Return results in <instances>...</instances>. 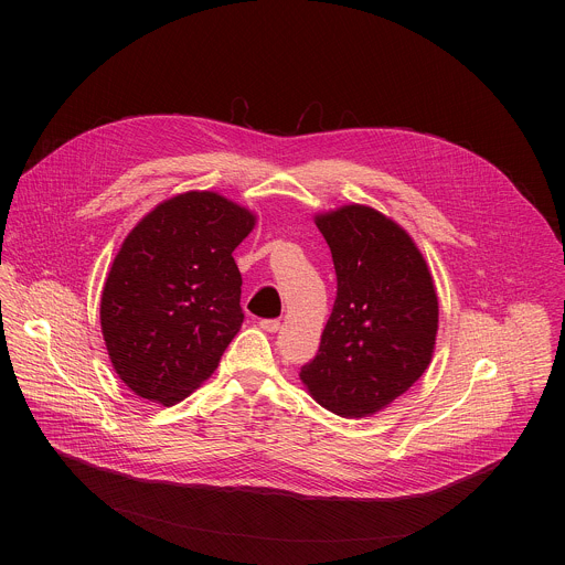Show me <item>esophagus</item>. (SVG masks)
<instances>
[{"label": "esophagus", "instance_id": "esophagus-1", "mask_svg": "<svg viewBox=\"0 0 565 565\" xmlns=\"http://www.w3.org/2000/svg\"><path fill=\"white\" fill-rule=\"evenodd\" d=\"M259 327H262L264 331H268V333H277V331L281 329V321H279V319H262Z\"/></svg>", "mask_w": 565, "mask_h": 565}]
</instances>
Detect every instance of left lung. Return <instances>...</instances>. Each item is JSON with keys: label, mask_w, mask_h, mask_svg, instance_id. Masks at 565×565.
<instances>
[{"label": "left lung", "mask_w": 565, "mask_h": 565, "mask_svg": "<svg viewBox=\"0 0 565 565\" xmlns=\"http://www.w3.org/2000/svg\"><path fill=\"white\" fill-rule=\"evenodd\" d=\"M338 275V297L301 382L321 407L366 418L427 371L438 333V295L414 238L366 205L317 214Z\"/></svg>", "instance_id": "left-lung-1"}]
</instances>
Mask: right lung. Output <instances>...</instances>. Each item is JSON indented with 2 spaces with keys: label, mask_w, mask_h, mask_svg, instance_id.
I'll return each mask as SVG.
<instances>
[{
  "label": "right lung",
  "mask_w": 565,
  "mask_h": 565,
  "mask_svg": "<svg viewBox=\"0 0 565 565\" xmlns=\"http://www.w3.org/2000/svg\"><path fill=\"white\" fill-rule=\"evenodd\" d=\"M255 223L216 192H185L127 234L103 288L100 327L136 395L172 407L214 373L244 324L232 253Z\"/></svg>",
  "instance_id": "1"
}]
</instances>
